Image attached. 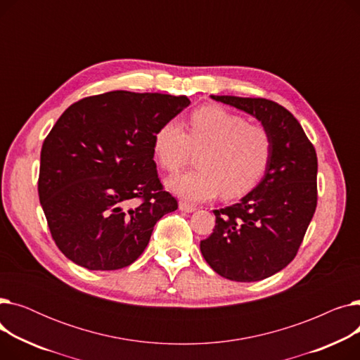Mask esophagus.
<instances>
[{"mask_svg":"<svg viewBox=\"0 0 360 360\" xmlns=\"http://www.w3.org/2000/svg\"><path fill=\"white\" fill-rule=\"evenodd\" d=\"M179 210L184 213H193V212H195V205H193L190 202H185V201H179Z\"/></svg>","mask_w":360,"mask_h":360,"instance_id":"obj_1","label":"esophagus"}]
</instances>
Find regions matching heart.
Segmentation results:
<instances>
[{"mask_svg":"<svg viewBox=\"0 0 360 360\" xmlns=\"http://www.w3.org/2000/svg\"><path fill=\"white\" fill-rule=\"evenodd\" d=\"M155 155L163 169L175 172L194 151L197 170L169 178L166 186L178 197L202 202L221 191L236 198L251 191L262 178L271 156L269 131L221 106L197 109L190 134L176 120L165 122L153 136Z\"/></svg>","mask_w":360,"mask_h":360,"instance_id":"1","label":"heart"}]
</instances>
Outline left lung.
<instances>
[{"label": "left lung", "instance_id": "obj_1", "mask_svg": "<svg viewBox=\"0 0 360 360\" xmlns=\"http://www.w3.org/2000/svg\"><path fill=\"white\" fill-rule=\"evenodd\" d=\"M210 98L250 113L271 139L262 179L236 204L213 210V233L200 242L204 259L217 274L258 281L285 269L304 240L316 209V153L281 105L262 98Z\"/></svg>", "mask_w": 360, "mask_h": 360}]
</instances>
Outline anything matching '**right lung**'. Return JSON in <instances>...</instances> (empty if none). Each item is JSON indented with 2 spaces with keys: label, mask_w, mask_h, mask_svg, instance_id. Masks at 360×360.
<instances>
[{
  "label": "right lung",
  "mask_w": 360,
  "mask_h": 360,
  "mask_svg": "<svg viewBox=\"0 0 360 360\" xmlns=\"http://www.w3.org/2000/svg\"><path fill=\"white\" fill-rule=\"evenodd\" d=\"M190 99L108 91L72 103L44 141L37 191L60 251L87 270H120L178 209L153 160V136ZM136 200L139 204L129 207Z\"/></svg>",
  "instance_id": "obj_1"
}]
</instances>
